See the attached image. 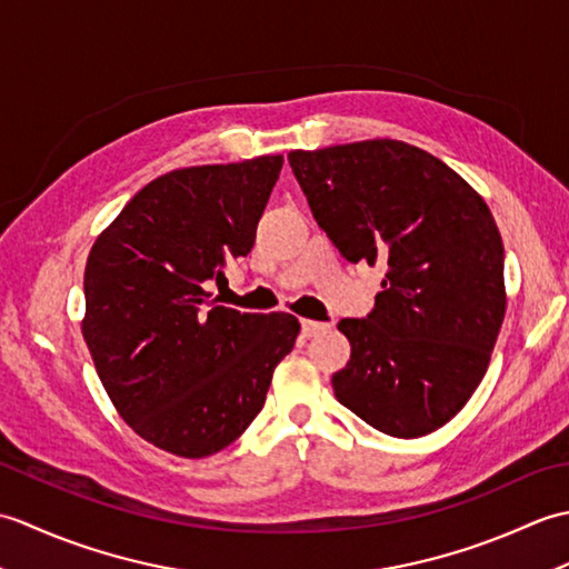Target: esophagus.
Returning <instances> with one entry per match:
<instances>
[{"label": "esophagus", "mask_w": 569, "mask_h": 569, "mask_svg": "<svg viewBox=\"0 0 569 569\" xmlns=\"http://www.w3.org/2000/svg\"><path fill=\"white\" fill-rule=\"evenodd\" d=\"M328 328H330L328 322H316V320H303V322H300V330H303V337H316V335L325 332Z\"/></svg>", "instance_id": "obj_1"}]
</instances>
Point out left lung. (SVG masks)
<instances>
[{"mask_svg": "<svg viewBox=\"0 0 569 569\" xmlns=\"http://www.w3.org/2000/svg\"><path fill=\"white\" fill-rule=\"evenodd\" d=\"M320 229L349 263L386 266L367 318L337 325L345 408L393 438L452 420L485 379L506 312L499 227L469 183L393 139L288 153Z\"/></svg>", "mask_w": 569, "mask_h": 569, "instance_id": "1", "label": "left lung"}]
</instances>
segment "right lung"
Returning a JSON list of instances; mask_svg holds the SVG:
<instances>
[{"label": "right lung", "mask_w": 569, "mask_h": 569, "mask_svg": "<svg viewBox=\"0 0 569 569\" xmlns=\"http://www.w3.org/2000/svg\"><path fill=\"white\" fill-rule=\"evenodd\" d=\"M281 166L283 156H259L166 173L92 244L82 337L119 416L171 455L232 445L296 345L293 316L214 306L202 288L251 251Z\"/></svg>", "instance_id": "1"}]
</instances>
